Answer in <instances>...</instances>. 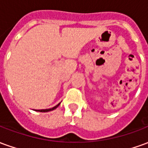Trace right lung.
Segmentation results:
<instances>
[{
    "mask_svg": "<svg viewBox=\"0 0 148 148\" xmlns=\"http://www.w3.org/2000/svg\"><path fill=\"white\" fill-rule=\"evenodd\" d=\"M60 105V103L59 104H58L57 106H55V107H53V108H51V109H41V110H36V111H38V112H49V111H51V110H54V109H55L57 107H58V106Z\"/></svg>",
    "mask_w": 148,
    "mask_h": 148,
    "instance_id": "add662e5",
    "label": "right lung"
}]
</instances>
